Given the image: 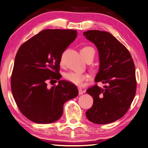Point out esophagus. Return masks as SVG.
<instances>
[{"label": "esophagus", "instance_id": "esophagus-1", "mask_svg": "<svg viewBox=\"0 0 148 148\" xmlns=\"http://www.w3.org/2000/svg\"><path fill=\"white\" fill-rule=\"evenodd\" d=\"M78 92H79V95H81V94H82L84 93V91L82 90V88H78Z\"/></svg>", "mask_w": 148, "mask_h": 148}]
</instances>
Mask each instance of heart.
<instances>
[{
    "label": "heart",
    "mask_w": 148,
    "mask_h": 148,
    "mask_svg": "<svg viewBox=\"0 0 148 148\" xmlns=\"http://www.w3.org/2000/svg\"><path fill=\"white\" fill-rule=\"evenodd\" d=\"M80 53L84 59L88 56H92L94 58V55H95V50L91 46H85L82 48ZM64 78L70 82L79 86L82 83V82L87 80L88 76L86 74L82 73V72H69L64 75Z\"/></svg>",
    "instance_id": "1"
}]
</instances>
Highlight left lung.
Returning a JSON list of instances; mask_svg holds the SVG:
<instances>
[{
  "mask_svg": "<svg viewBox=\"0 0 148 148\" xmlns=\"http://www.w3.org/2000/svg\"><path fill=\"white\" fill-rule=\"evenodd\" d=\"M84 36L94 43L99 52L100 69L95 82L87 93L94 100L91 108L86 112L90 122L106 124L115 122L127 112L136 92V69L129 50L110 33L88 30Z\"/></svg>",
  "mask_w": 148,
  "mask_h": 148,
  "instance_id": "8db88e82",
  "label": "left lung"
}]
</instances>
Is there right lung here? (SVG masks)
Returning <instances> with one entry per match:
<instances>
[{
	"label": "right lung",
	"instance_id": "add662e5",
	"mask_svg": "<svg viewBox=\"0 0 148 148\" xmlns=\"http://www.w3.org/2000/svg\"><path fill=\"white\" fill-rule=\"evenodd\" d=\"M75 30L46 29L20 46L11 76V90L21 113L38 123L56 122L63 105L78 96L73 84L60 80V63L64 51L76 39ZM59 80L50 89L47 82Z\"/></svg>",
	"mask_w": 148,
	"mask_h": 148
}]
</instances>
